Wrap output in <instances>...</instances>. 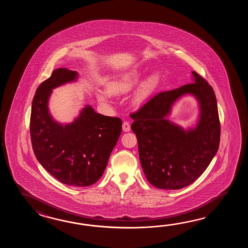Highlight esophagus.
<instances>
[{
    "mask_svg": "<svg viewBox=\"0 0 248 248\" xmlns=\"http://www.w3.org/2000/svg\"><path fill=\"white\" fill-rule=\"evenodd\" d=\"M122 129H123V131L124 132L130 131V125H129V123L127 122H123V124H122Z\"/></svg>",
    "mask_w": 248,
    "mask_h": 248,
    "instance_id": "obj_1",
    "label": "esophagus"
}]
</instances>
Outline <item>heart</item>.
<instances>
[{
	"label": "heart",
	"mask_w": 248,
	"mask_h": 248,
	"mask_svg": "<svg viewBox=\"0 0 248 248\" xmlns=\"http://www.w3.org/2000/svg\"><path fill=\"white\" fill-rule=\"evenodd\" d=\"M143 72L140 69H135L124 74H120L116 78L107 83V90L98 89L95 90L96 99L103 106L111 104V95H124L131 91L142 79ZM158 83V76L151 74L140 86L139 90L134 95V104H140L150 95Z\"/></svg>",
	"instance_id": "heart-1"
}]
</instances>
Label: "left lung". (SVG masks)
Returning <instances> with one entry per match:
<instances>
[{
  "mask_svg": "<svg viewBox=\"0 0 248 248\" xmlns=\"http://www.w3.org/2000/svg\"><path fill=\"white\" fill-rule=\"evenodd\" d=\"M186 94L200 105L198 122L188 130L166 119L174 103ZM130 117L143 173L158 189L179 190L192 184L218 151L221 127L216 94L195 71L192 83L158 93Z\"/></svg>",
  "mask_w": 248,
  "mask_h": 248,
  "instance_id": "obj_1",
  "label": "left lung"
}]
</instances>
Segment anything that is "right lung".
<instances>
[{
    "mask_svg": "<svg viewBox=\"0 0 248 248\" xmlns=\"http://www.w3.org/2000/svg\"><path fill=\"white\" fill-rule=\"evenodd\" d=\"M77 79V72L58 68L38 87L30 134L34 155L49 174L64 185L85 187L94 185L104 174L121 136L122 122L99 114L90 106H85L72 123L56 122L48 110L52 90Z\"/></svg>",
    "mask_w": 248,
    "mask_h": 248,
    "instance_id": "right-lung-1",
    "label": "right lung"
}]
</instances>
